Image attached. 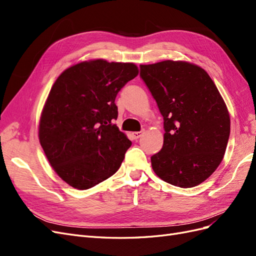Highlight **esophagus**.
I'll list each match as a JSON object with an SVG mask.
<instances>
[{"mask_svg":"<svg viewBox=\"0 0 256 256\" xmlns=\"http://www.w3.org/2000/svg\"><path fill=\"white\" fill-rule=\"evenodd\" d=\"M142 134H143V131H136V132L131 134V136H132V138H134V140H138V138H140Z\"/></svg>","mask_w":256,"mask_h":256,"instance_id":"esophagus-1","label":"esophagus"}]
</instances>
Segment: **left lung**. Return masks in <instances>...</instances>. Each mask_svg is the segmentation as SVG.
<instances>
[{"label":"left lung","instance_id":"obj_1","mask_svg":"<svg viewBox=\"0 0 256 256\" xmlns=\"http://www.w3.org/2000/svg\"><path fill=\"white\" fill-rule=\"evenodd\" d=\"M140 67L164 120V146L150 158L154 172L177 187H196L226 154L228 106L209 74L196 64L166 60Z\"/></svg>","mask_w":256,"mask_h":256}]
</instances>
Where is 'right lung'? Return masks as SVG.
Masks as SVG:
<instances>
[{"label": "right lung", "mask_w": 256, "mask_h": 256, "mask_svg": "<svg viewBox=\"0 0 256 256\" xmlns=\"http://www.w3.org/2000/svg\"><path fill=\"white\" fill-rule=\"evenodd\" d=\"M138 74L134 63L96 58L68 67L52 85L38 138L54 171L72 188L90 189L120 168L131 141L113 124L115 98Z\"/></svg>", "instance_id": "obj_1"}]
</instances>
